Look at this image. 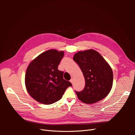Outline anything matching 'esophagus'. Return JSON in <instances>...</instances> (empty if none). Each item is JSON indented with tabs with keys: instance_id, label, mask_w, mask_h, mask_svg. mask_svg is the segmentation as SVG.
<instances>
[{
	"instance_id": "esophagus-1",
	"label": "esophagus",
	"mask_w": 135,
	"mask_h": 135,
	"mask_svg": "<svg viewBox=\"0 0 135 135\" xmlns=\"http://www.w3.org/2000/svg\"><path fill=\"white\" fill-rule=\"evenodd\" d=\"M73 80H73V79H71V80H70V82H71L72 84L73 83V81H73Z\"/></svg>"
}]
</instances>
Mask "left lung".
<instances>
[{
	"label": "left lung",
	"instance_id": "left-lung-1",
	"mask_svg": "<svg viewBox=\"0 0 135 135\" xmlns=\"http://www.w3.org/2000/svg\"><path fill=\"white\" fill-rule=\"evenodd\" d=\"M73 60L82 71L85 86L75 93L85 104H93L107 96L112 88L113 74L112 68L99 52L89 50L76 53Z\"/></svg>",
	"mask_w": 135,
	"mask_h": 135
}]
</instances>
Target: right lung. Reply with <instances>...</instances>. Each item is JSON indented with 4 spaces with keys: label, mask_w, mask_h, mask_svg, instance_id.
Listing matches in <instances>:
<instances>
[{
    "label": "right lung",
    "mask_w": 135,
    "mask_h": 135,
    "mask_svg": "<svg viewBox=\"0 0 135 135\" xmlns=\"http://www.w3.org/2000/svg\"><path fill=\"white\" fill-rule=\"evenodd\" d=\"M64 55L63 51L50 50L42 53L28 65L25 85L30 95L39 103L50 105L60 100L70 81L63 78L58 66Z\"/></svg>",
    "instance_id": "1"
}]
</instances>
